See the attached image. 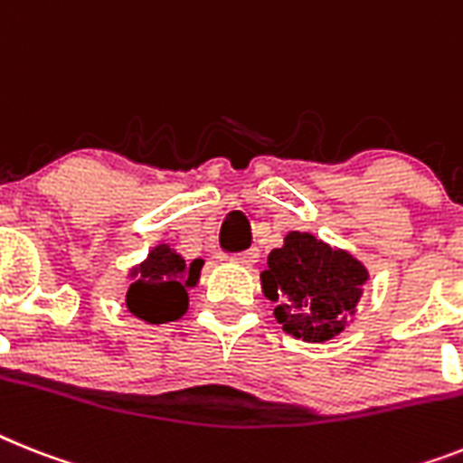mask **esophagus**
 Returning <instances> with one entry per match:
<instances>
[{
    "label": "esophagus",
    "instance_id": "esophagus-1",
    "mask_svg": "<svg viewBox=\"0 0 463 463\" xmlns=\"http://www.w3.org/2000/svg\"><path fill=\"white\" fill-rule=\"evenodd\" d=\"M239 265H246V267H253L255 262L260 260V250L258 248H250V250H246V253H241L239 258H234Z\"/></svg>",
    "mask_w": 463,
    "mask_h": 463
}]
</instances>
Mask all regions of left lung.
I'll return each instance as SVG.
<instances>
[{
  "label": "left lung",
  "mask_w": 463,
  "mask_h": 463,
  "mask_svg": "<svg viewBox=\"0 0 463 463\" xmlns=\"http://www.w3.org/2000/svg\"><path fill=\"white\" fill-rule=\"evenodd\" d=\"M364 281L366 269L353 255L300 232H291L284 248L269 253L262 272L265 296L277 303V322L307 343L341 334Z\"/></svg>",
  "instance_id": "8db88e82"
}]
</instances>
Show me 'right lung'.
<instances>
[{"label":"right lung","instance_id":"obj_1","mask_svg":"<svg viewBox=\"0 0 463 463\" xmlns=\"http://www.w3.org/2000/svg\"><path fill=\"white\" fill-rule=\"evenodd\" d=\"M203 262L194 260L186 265L182 255L170 246H158L148 253L132 272V284L128 291L129 312L148 324L175 322L186 312L189 286H196Z\"/></svg>","mask_w":463,"mask_h":463}]
</instances>
